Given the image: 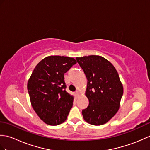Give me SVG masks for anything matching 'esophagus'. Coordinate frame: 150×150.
Returning <instances> with one entry per match:
<instances>
[{
  "label": "esophagus",
  "mask_w": 150,
  "mask_h": 150,
  "mask_svg": "<svg viewBox=\"0 0 150 150\" xmlns=\"http://www.w3.org/2000/svg\"><path fill=\"white\" fill-rule=\"evenodd\" d=\"M75 95H76V97H79V96H80V92L78 91H76V92H75Z\"/></svg>",
  "instance_id": "1"
}]
</instances>
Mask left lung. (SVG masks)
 I'll use <instances>...</instances> for the list:
<instances>
[{
	"label": "left lung",
	"mask_w": 150,
	"mask_h": 150,
	"mask_svg": "<svg viewBox=\"0 0 150 150\" xmlns=\"http://www.w3.org/2000/svg\"><path fill=\"white\" fill-rule=\"evenodd\" d=\"M88 79L85 95L89 105L82 110L84 120L93 125L108 122L119 110L123 88L112 63L99 55L76 57Z\"/></svg>",
	"instance_id": "left-lung-1"
}]
</instances>
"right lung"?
<instances>
[{"label": "right lung", "mask_w": 150, "mask_h": 150, "mask_svg": "<svg viewBox=\"0 0 150 150\" xmlns=\"http://www.w3.org/2000/svg\"><path fill=\"white\" fill-rule=\"evenodd\" d=\"M76 63L72 57L51 55L42 59L27 83L31 105L40 119L55 126L67 119L74 96L66 91L64 74Z\"/></svg>", "instance_id": "obj_1"}]
</instances>
